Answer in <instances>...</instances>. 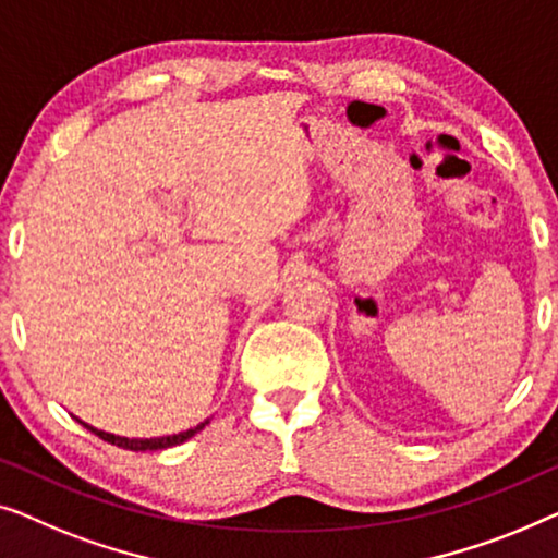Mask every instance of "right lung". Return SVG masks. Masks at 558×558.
I'll use <instances>...</instances> for the list:
<instances>
[{
	"label": "right lung",
	"instance_id": "1",
	"mask_svg": "<svg viewBox=\"0 0 558 558\" xmlns=\"http://www.w3.org/2000/svg\"><path fill=\"white\" fill-rule=\"evenodd\" d=\"M81 425H83L85 429H90L93 435H98L100 439H106V442H111V445H119V447H123V450H133V452H146V450H167V447H174V445H182V442H186V439L197 435L199 429L207 427V425H209V420L199 422L197 427L186 429V433H179V435H167V437H119V435L104 433V429H96V427L85 425V422H81Z\"/></svg>",
	"mask_w": 558,
	"mask_h": 558
}]
</instances>
